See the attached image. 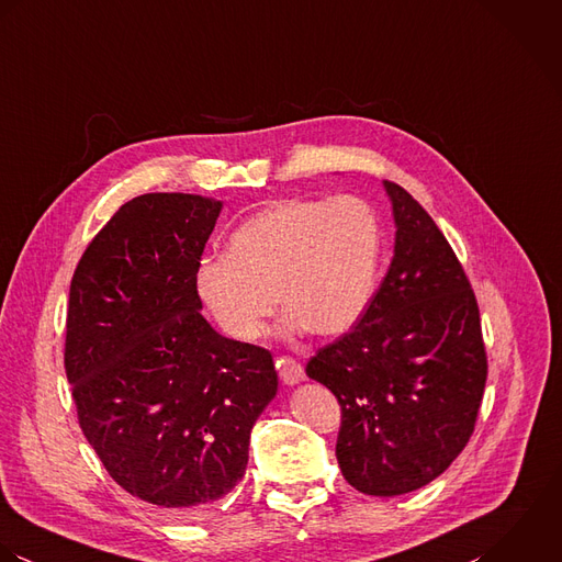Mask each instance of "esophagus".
<instances>
[{
	"instance_id": "1",
	"label": "esophagus",
	"mask_w": 562,
	"mask_h": 562,
	"mask_svg": "<svg viewBox=\"0 0 562 562\" xmlns=\"http://www.w3.org/2000/svg\"><path fill=\"white\" fill-rule=\"evenodd\" d=\"M276 364H278V371H280V378L284 384H297L304 380V367L295 358L280 356L276 360Z\"/></svg>"
}]
</instances>
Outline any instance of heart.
<instances>
[{
  "label": "heart",
  "instance_id": "obj_1",
  "mask_svg": "<svg viewBox=\"0 0 562 562\" xmlns=\"http://www.w3.org/2000/svg\"><path fill=\"white\" fill-rule=\"evenodd\" d=\"M380 265V222L353 195L284 200L240 225L227 258L204 260L198 293L227 337L262 335L278 295L291 326L347 333L367 311Z\"/></svg>",
  "mask_w": 562,
  "mask_h": 562
}]
</instances>
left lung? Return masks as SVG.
Instances as JSON below:
<instances>
[{
    "label": "left lung",
    "instance_id": "1",
    "mask_svg": "<svg viewBox=\"0 0 562 562\" xmlns=\"http://www.w3.org/2000/svg\"><path fill=\"white\" fill-rule=\"evenodd\" d=\"M395 254L362 317L306 364L340 406L337 460L367 495L426 486L469 443L486 384L480 308L448 238L400 184Z\"/></svg>",
    "mask_w": 562,
    "mask_h": 562
}]
</instances>
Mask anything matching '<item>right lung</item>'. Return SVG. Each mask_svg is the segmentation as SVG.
Instances as JSON below:
<instances>
[{
	"mask_svg": "<svg viewBox=\"0 0 562 562\" xmlns=\"http://www.w3.org/2000/svg\"><path fill=\"white\" fill-rule=\"evenodd\" d=\"M222 202L147 193L85 249L65 371L80 428L114 482L169 517H209L243 477L278 391L271 351L217 335L198 269Z\"/></svg>",
	"mask_w": 562,
	"mask_h": 562,
	"instance_id": "obj_1",
	"label": "right lung"
}]
</instances>
